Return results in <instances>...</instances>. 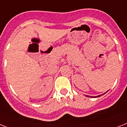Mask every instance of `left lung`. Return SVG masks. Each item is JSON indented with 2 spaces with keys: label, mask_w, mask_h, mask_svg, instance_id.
<instances>
[{
  "label": "left lung",
  "mask_w": 127,
  "mask_h": 127,
  "mask_svg": "<svg viewBox=\"0 0 127 127\" xmlns=\"http://www.w3.org/2000/svg\"><path fill=\"white\" fill-rule=\"evenodd\" d=\"M86 97H90V96H89V95H86ZM100 97V95H98V96H95V97Z\"/></svg>",
  "instance_id": "8db88e82"
}]
</instances>
